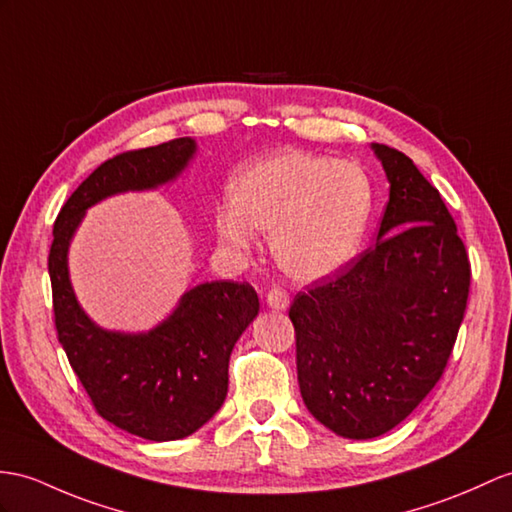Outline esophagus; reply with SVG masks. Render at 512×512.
Listing matches in <instances>:
<instances>
[{
  "label": "esophagus",
  "mask_w": 512,
  "mask_h": 512,
  "mask_svg": "<svg viewBox=\"0 0 512 512\" xmlns=\"http://www.w3.org/2000/svg\"><path fill=\"white\" fill-rule=\"evenodd\" d=\"M267 306L273 310H286L289 308V293L280 289V286H273L267 293Z\"/></svg>",
  "instance_id": "esophagus-1"
}]
</instances>
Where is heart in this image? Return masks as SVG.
Here are the masks:
<instances>
[{"label": "heart", "instance_id": "heart-1", "mask_svg": "<svg viewBox=\"0 0 512 512\" xmlns=\"http://www.w3.org/2000/svg\"><path fill=\"white\" fill-rule=\"evenodd\" d=\"M232 204L215 213L219 241L236 252L271 236V254L286 276L313 282L341 271L363 247L373 213V182L354 160L286 152L234 178Z\"/></svg>", "mask_w": 512, "mask_h": 512}]
</instances>
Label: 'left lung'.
<instances>
[{
  "mask_svg": "<svg viewBox=\"0 0 512 512\" xmlns=\"http://www.w3.org/2000/svg\"><path fill=\"white\" fill-rule=\"evenodd\" d=\"M371 149L391 184L376 245L297 293L289 310L302 400L343 439L393 430L434 389L471 280L439 191L406 154L380 143Z\"/></svg>",
  "mask_w": 512,
  "mask_h": 512,
  "instance_id": "obj_1",
  "label": "left lung"
}]
</instances>
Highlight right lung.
Masks as SVG:
<instances>
[{
  "label": "right lung",
  "instance_id": "1",
  "mask_svg": "<svg viewBox=\"0 0 512 512\" xmlns=\"http://www.w3.org/2000/svg\"><path fill=\"white\" fill-rule=\"evenodd\" d=\"M197 152L191 136L119 154L99 165L54 223L49 249L58 341L95 410L147 441H178L215 417L228 395L234 343L258 315L247 282H204L147 332L106 330L84 313L69 278V247L86 210L128 191H154L180 178Z\"/></svg>",
  "mask_w": 512,
  "mask_h": 512
}]
</instances>
